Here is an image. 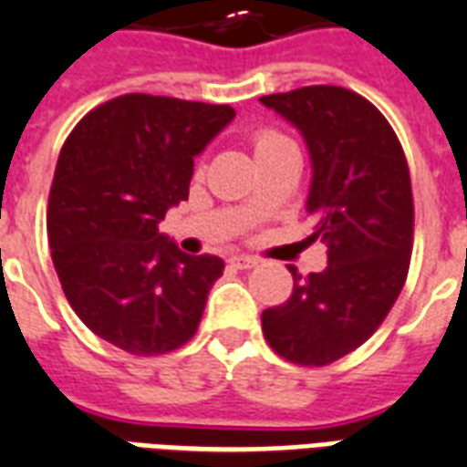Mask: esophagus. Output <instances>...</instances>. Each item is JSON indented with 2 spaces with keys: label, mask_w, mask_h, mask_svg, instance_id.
Instances as JSON below:
<instances>
[{
  "label": "esophagus",
  "mask_w": 467,
  "mask_h": 467,
  "mask_svg": "<svg viewBox=\"0 0 467 467\" xmlns=\"http://www.w3.org/2000/svg\"><path fill=\"white\" fill-rule=\"evenodd\" d=\"M230 264H233L234 269H252V266H256V264H259V259H254V256H247V254H237L230 259Z\"/></svg>",
  "instance_id": "34e87169"
}]
</instances>
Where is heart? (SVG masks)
<instances>
[{
	"mask_svg": "<svg viewBox=\"0 0 467 467\" xmlns=\"http://www.w3.org/2000/svg\"><path fill=\"white\" fill-rule=\"evenodd\" d=\"M285 142H291V140H288L285 135L278 133V130H271V128H262V130H256V133L252 135V148H254L256 157L266 155V152L281 148V145H285Z\"/></svg>",
	"mask_w": 467,
	"mask_h": 467,
	"instance_id": "1",
	"label": "heart"
}]
</instances>
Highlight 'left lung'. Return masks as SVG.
<instances>
[{"instance_id":"left-lung-1","label":"left lung","mask_w":467,"mask_h":467,"mask_svg":"<svg viewBox=\"0 0 467 467\" xmlns=\"http://www.w3.org/2000/svg\"><path fill=\"white\" fill-rule=\"evenodd\" d=\"M298 128L312 160L310 240L327 244V269L293 274L284 306L262 312L269 347L298 366H329L358 348L392 310L414 242L410 167L398 135L368 99L315 84L262 97Z\"/></svg>"}]
</instances>
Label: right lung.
<instances>
[{
    "instance_id": "add662e5",
    "label": "right lung",
    "mask_w": 467,
    "mask_h": 467,
    "mask_svg": "<svg viewBox=\"0 0 467 467\" xmlns=\"http://www.w3.org/2000/svg\"><path fill=\"white\" fill-rule=\"evenodd\" d=\"M233 119L225 104L123 94L62 145L47 198L55 271L77 317L128 354L183 347L223 276V259L183 254L157 225L189 198L193 157Z\"/></svg>"
}]
</instances>
